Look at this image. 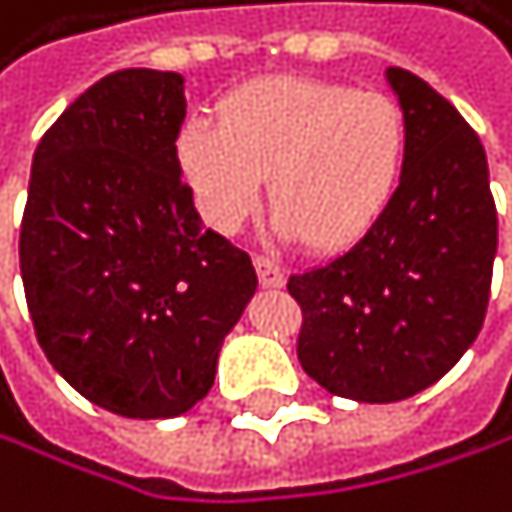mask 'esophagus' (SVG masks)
<instances>
[{"label":"esophagus","mask_w":512,"mask_h":512,"mask_svg":"<svg viewBox=\"0 0 512 512\" xmlns=\"http://www.w3.org/2000/svg\"><path fill=\"white\" fill-rule=\"evenodd\" d=\"M254 270H258V280L264 286H283L286 283V270L277 261H273V258H264V254H258V258H254Z\"/></svg>","instance_id":"esophagus-1"}]
</instances>
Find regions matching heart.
<instances>
[{
	"instance_id": "heart-1",
	"label": "heart",
	"mask_w": 512,
	"mask_h": 512,
	"mask_svg": "<svg viewBox=\"0 0 512 512\" xmlns=\"http://www.w3.org/2000/svg\"><path fill=\"white\" fill-rule=\"evenodd\" d=\"M409 128L381 90L314 78L254 81L223 100L220 122L194 116L176 163L213 229H235L267 194L283 235L340 248L381 217L400 185Z\"/></svg>"
}]
</instances>
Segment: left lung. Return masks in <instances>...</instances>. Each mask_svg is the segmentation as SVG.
Segmentation results:
<instances>
[{
	"label": "left lung",
	"instance_id": "8db88e82",
	"mask_svg": "<svg viewBox=\"0 0 512 512\" xmlns=\"http://www.w3.org/2000/svg\"><path fill=\"white\" fill-rule=\"evenodd\" d=\"M409 128L400 188L340 258L292 273L299 362L333 396L396 403L463 359L485 324L497 207L485 147L456 106L387 68Z\"/></svg>",
	"mask_w": 512,
	"mask_h": 512
}]
</instances>
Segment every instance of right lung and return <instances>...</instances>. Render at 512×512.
Returning <instances> with one entry per match:
<instances>
[{
    "instance_id": "obj_1",
    "label": "right lung",
    "mask_w": 512,
    "mask_h": 512,
    "mask_svg": "<svg viewBox=\"0 0 512 512\" xmlns=\"http://www.w3.org/2000/svg\"><path fill=\"white\" fill-rule=\"evenodd\" d=\"M182 75L122 68L40 138L21 220L37 343L84 400L176 418L213 387L258 289L251 258L201 223L176 163Z\"/></svg>"
}]
</instances>
